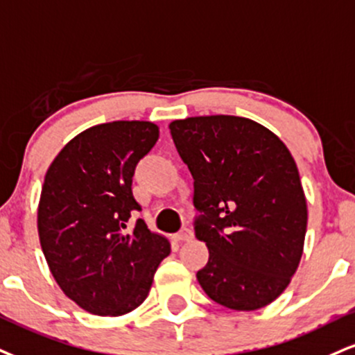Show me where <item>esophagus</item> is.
Listing matches in <instances>:
<instances>
[{
  "instance_id": "1",
  "label": "esophagus",
  "mask_w": 355,
  "mask_h": 355,
  "mask_svg": "<svg viewBox=\"0 0 355 355\" xmlns=\"http://www.w3.org/2000/svg\"><path fill=\"white\" fill-rule=\"evenodd\" d=\"M175 240L177 241H190L191 238H193V232H191L190 228H183L180 233H177L175 234Z\"/></svg>"
}]
</instances>
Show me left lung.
Masks as SVG:
<instances>
[{"instance_id":"1","label":"left lung","mask_w":355,"mask_h":355,"mask_svg":"<svg viewBox=\"0 0 355 355\" xmlns=\"http://www.w3.org/2000/svg\"><path fill=\"white\" fill-rule=\"evenodd\" d=\"M193 177L202 215L195 234L210 251L196 279L208 297L234 311L271 304L300 266L307 205L291 152L261 123L200 115L170 123Z\"/></svg>"}]
</instances>
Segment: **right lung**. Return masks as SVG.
Masks as SVG:
<instances>
[{"instance_id":"right-lung-1","label":"right lung","mask_w":355,"mask_h":355,"mask_svg":"<svg viewBox=\"0 0 355 355\" xmlns=\"http://www.w3.org/2000/svg\"><path fill=\"white\" fill-rule=\"evenodd\" d=\"M159 140L147 121H115L80 132L46 172L37 207L42 253L62 293L97 315H122L145 301L170 243L144 220L132 195L135 165Z\"/></svg>"}]
</instances>
